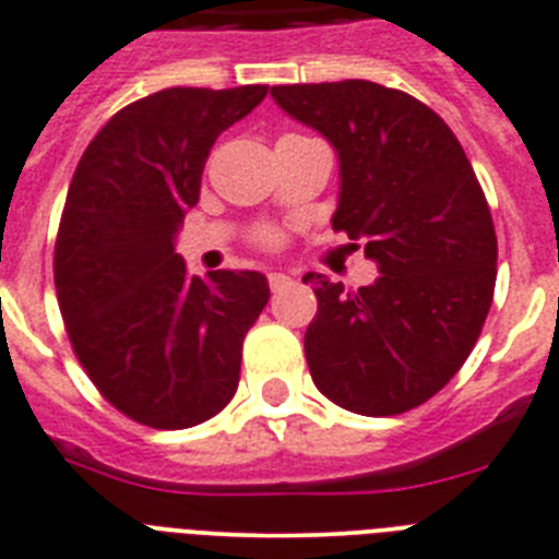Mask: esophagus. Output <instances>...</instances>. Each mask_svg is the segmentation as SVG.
Instances as JSON below:
<instances>
[{
    "mask_svg": "<svg viewBox=\"0 0 559 559\" xmlns=\"http://www.w3.org/2000/svg\"><path fill=\"white\" fill-rule=\"evenodd\" d=\"M267 284H270V289H273V292H281V289H286V286L292 284V278H289V275H284V273H270Z\"/></svg>",
    "mask_w": 559,
    "mask_h": 559,
    "instance_id": "obj_1",
    "label": "esophagus"
}]
</instances>
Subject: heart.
I'll use <instances>...</instances> for the list:
<instances>
[{"label":"heart","mask_w":559,"mask_h":559,"mask_svg":"<svg viewBox=\"0 0 559 559\" xmlns=\"http://www.w3.org/2000/svg\"><path fill=\"white\" fill-rule=\"evenodd\" d=\"M255 242L264 245V248H278L281 234H278V230H273V228H264V230H259V234H255Z\"/></svg>","instance_id":"heart-1"}]
</instances>
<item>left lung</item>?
Instances as JSON below:
<instances>
[{"mask_svg": "<svg viewBox=\"0 0 559 559\" xmlns=\"http://www.w3.org/2000/svg\"><path fill=\"white\" fill-rule=\"evenodd\" d=\"M270 94L334 144L342 189L331 225L361 239L381 273L356 292L304 278L317 295L311 379L356 415L415 409L465 365L492 304L499 242L474 167L449 124L399 88L342 80Z\"/></svg>", "mask_w": 559, "mask_h": 559, "instance_id": "1", "label": "left lung"}]
</instances>
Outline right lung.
Instances as JSON below:
<instances>
[{
  "label": "right lung",
  "instance_id": "add662e5",
  "mask_svg": "<svg viewBox=\"0 0 559 559\" xmlns=\"http://www.w3.org/2000/svg\"><path fill=\"white\" fill-rule=\"evenodd\" d=\"M267 85L164 88L124 105L80 158L55 239L69 342L114 409L150 429H189L239 386L242 342L270 300L261 273H186L175 230L198 205L217 135Z\"/></svg>",
  "mask_w": 559,
  "mask_h": 559
}]
</instances>
